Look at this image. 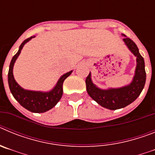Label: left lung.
Here are the masks:
<instances>
[{"mask_svg":"<svg viewBox=\"0 0 155 155\" xmlns=\"http://www.w3.org/2000/svg\"><path fill=\"white\" fill-rule=\"evenodd\" d=\"M124 40L130 51L137 57V64L132 83L130 85L117 89L101 90L92 83L91 74H88L85 80L86 90L90 97L100 105L111 110L124 108L135 101L141 93L146 81L144 60L140 54L137 46L128 37H125Z\"/></svg>","mask_w":155,"mask_h":155,"instance_id":"1","label":"left lung"}]
</instances>
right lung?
I'll list each match as a JSON object with an SVG mask.
<instances>
[{"label": "right lung", "mask_w": 155, "mask_h": 155, "mask_svg": "<svg viewBox=\"0 0 155 155\" xmlns=\"http://www.w3.org/2000/svg\"><path fill=\"white\" fill-rule=\"evenodd\" d=\"M33 37H35V35L25 39L21 43V46H19L18 53L12 57L10 66H9V71H8V84H9L10 91L13 94L14 98L17 100L21 106L32 113H45L46 111L51 109L60 101L63 95V83L64 80L71 74L72 71L64 74L61 78L59 79L55 87L50 92L28 91L20 87L14 78L13 66L16 59L21 53L23 46Z\"/></svg>", "instance_id": "obj_1"}]
</instances>
